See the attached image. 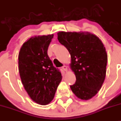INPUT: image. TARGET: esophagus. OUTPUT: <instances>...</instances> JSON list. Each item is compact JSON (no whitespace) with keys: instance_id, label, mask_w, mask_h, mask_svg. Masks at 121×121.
<instances>
[{"instance_id":"34e87169","label":"esophagus","mask_w":121,"mask_h":121,"mask_svg":"<svg viewBox=\"0 0 121 121\" xmlns=\"http://www.w3.org/2000/svg\"><path fill=\"white\" fill-rule=\"evenodd\" d=\"M62 69L63 70H64V71H67V67L66 65H64L62 67Z\"/></svg>"}]
</instances>
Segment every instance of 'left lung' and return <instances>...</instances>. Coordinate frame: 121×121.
Instances as JSON below:
<instances>
[{"label":"left lung","mask_w":121,"mask_h":121,"mask_svg":"<svg viewBox=\"0 0 121 121\" xmlns=\"http://www.w3.org/2000/svg\"><path fill=\"white\" fill-rule=\"evenodd\" d=\"M57 39L71 56L72 70L76 82L70 88L81 100H89L97 94L106 76L107 51L99 38L87 32L57 33Z\"/></svg>","instance_id":"obj_1"}]
</instances>
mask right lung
Instances as JSON below:
<instances>
[{"mask_svg": "<svg viewBox=\"0 0 121 121\" xmlns=\"http://www.w3.org/2000/svg\"><path fill=\"white\" fill-rule=\"evenodd\" d=\"M53 36L31 37L22 45L18 55L19 75L24 89L30 99L41 105L52 100L62 78L47 53Z\"/></svg>", "mask_w": 121, "mask_h": 121, "instance_id": "right-lung-1", "label": "right lung"}]
</instances>
